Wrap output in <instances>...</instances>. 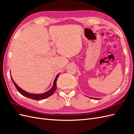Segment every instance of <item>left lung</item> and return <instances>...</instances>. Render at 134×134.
Listing matches in <instances>:
<instances>
[{
	"instance_id": "obj_1",
	"label": "left lung",
	"mask_w": 134,
	"mask_h": 134,
	"mask_svg": "<svg viewBox=\"0 0 134 134\" xmlns=\"http://www.w3.org/2000/svg\"><path fill=\"white\" fill-rule=\"evenodd\" d=\"M90 98H91V97H90ZM92 99H98V98H92Z\"/></svg>"
}]
</instances>
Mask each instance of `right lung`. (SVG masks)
<instances>
[{"label": "right lung", "instance_id": "1", "mask_svg": "<svg viewBox=\"0 0 134 134\" xmlns=\"http://www.w3.org/2000/svg\"><path fill=\"white\" fill-rule=\"evenodd\" d=\"M59 74H60V73H59L57 75H56V78H55L54 81L53 86H52V88L50 89V90H48V91H47L46 92H44V93H40V94H36V93H28V92L25 91V90H22L21 88H20L18 86V85L14 82V81L13 80V78H12L11 75H10V78H11L12 81H13V83L14 84V86H15L16 89H17V91L20 93H21L22 95H23V96H25V97H27V98H31V99H32L39 100H42V99H44L47 98V97H50V96H51L54 93V92L56 90V81H57V79H58V77L59 76Z\"/></svg>", "mask_w": 134, "mask_h": 134}]
</instances>
